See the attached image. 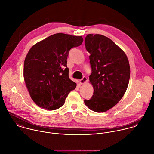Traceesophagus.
<instances>
[{"label": "esophagus", "instance_id": "1", "mask_svg": "<svg viewBox=\"0 0 154 154\" xmlns=\"http://www.w3.org/2000/svg\"><path fill=\"white\" fill-rule=\"evenodd\" d=\"M87 77L84 76L81 79L79 80V83H80V84H84V83H85L87 82Z\"/></svg>", "mask_w": 154, "mask_h": 154}]
</instances>
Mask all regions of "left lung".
Listing matches in <instances>:
<instances>
[{
  "label": "left lung",
  "instance_id": "left-lung-1",
  "mask_svg": "<svg viewBox=\"0 0 154 154\" xmlns=\"http://www.w3.org/2000/svg\"><path fill=\"white\" fill-rule=\"evenodd\" d=\"M85 45L90 53L89 82L94 93L84 103L95 112H106L116 106L126 91L131 74L129 60L123 50L104 35L88 34Z\"/></svg>",
  "mask_w": 154,
  "mask_h": 154
}]
</instances>
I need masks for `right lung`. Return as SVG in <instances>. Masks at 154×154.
I'll return each instance as SVG.
<instances>
[{
	"label": "right lung",
	"mask_w": 154,
	"mask_h": 154,
	"mask_svg": "<svg viewBox=\"0 0 154 154\" xmlns=\"http://www.w3.org/2000/svg\"><path fill=\"white\" fill-rule=\"evenodd\" d=\"M82 36L57 33L34 44L24 61L23 78L33 101L45 110H57L76 84L69 78V50L83 42Z\"/></svg>",
	"instance_id": "right-lung-1"
}]
</instances>
